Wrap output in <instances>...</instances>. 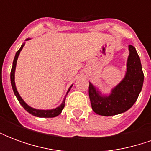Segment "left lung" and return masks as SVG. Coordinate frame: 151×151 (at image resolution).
Returning <instances> with one entry per match:
<instances>
[{"instance_id": "left-lung-1", "label": "left lung", "mask_w": 151, "mask_h": 151, "mask_svg": "<svg viewBox=\"0 0 151 151\" xmlns=\"http://www.w3.org/2000/svg\"><path fill=\"white\" fill-rule=\"evenodd\" d=\"M129 56L124 78L111 91L109 96H101L91 83L89 85V97L93 111L98 115L110 116L129 110L137 101L144 81L142 64L135 47L129 45Z\"/></svg>"}]
</instances>
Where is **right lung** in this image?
I'll return each mask as SVG.
<instances>
[{"label": "right lung", "mask_w": 151, "mask_h": 151, "mask_svg": "<svg viewBox=\"0 0 151 151\" xmlns=\"http://www.w3.org/2000/svg\"><path fill=\"white\" fill-rule=\"evenodd\" d=\"M24 46V44H22V47H20V49L18 50V52H16V55L14 56V61H13V66H12V69H11V73H10V81H11V85H12V88H13V91H14V95H16V97L18 99V102L20 103V104L23 107L25 110L27 111H28L29 113H31V115H33L35 116H37V117H48V118H51V117H55L57 116L58 115L61 113V111L63 110V108H65V98L64 99V101H63L62 104L60 105V107L58 108H55V109H52V110H37V109H35V108H32L31 107H29L24 101H23V99L21 98V96L19 95L18 94V91H17V89H16V86H15V82H14V72H15V68H16V63H17V60H18V55H19V53L22 49V47ZM72 87V86L69 87V89L68 90V92H67V94L69 93V90L70 88ZM66 94V95H67Z\"/></svg>", "instance_id": "obj_1"}]
</instances>
